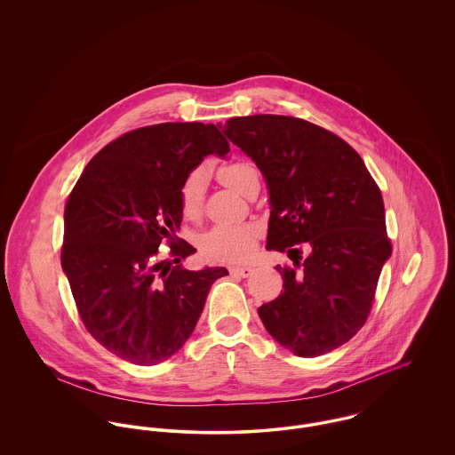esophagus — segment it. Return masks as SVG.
I'll return each instance as SVG.
<instances>
[{"instance_id":"esophagus-1","label":"esophagus","mask_w":455,"mask_h":455,"mask_svg":"<svg viewBox=\"0 0 455 455\" xmlns=\"http://www.w3.org/2000/svg\"><path fill=\"white\" fill-rule=\"evenodd\" d=\"M252 267H250V265H244V267H232L230 268V274L232 275H235V277H250L252 274Z\"/></svg>"}]
</instances>
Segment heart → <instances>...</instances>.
I'll return each mask as SVG.
<instances>
[{
  "instance_id": "obj_1",
  "label": "heart",
  "mask_w": 455,
  "mask_h": 455,
  "mask_svg": "<svg viewBox=\"0 0 455 455\" xmlns=\"http://www.w3.org/2000/svg\"><path fill=\"white\" fill-rule=\"evenodd\" d=\"M218 178L223 185L241 196H248L254 185H259L258 169L250 162H234L220 167ZM204 172L194 171L181 187V209L190 220L203 212ZM258 237V228L252 225L243 227H214L201 239V251L220 261H239L250 256Z\"/></svg>"
}]
</instances>
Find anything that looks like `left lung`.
<instances>
[{
    "label": "left lung",
    "mask_w": 455,
    "mask_h": 455,
    "mask_svg": "<svg viewBox=\"0 0 455 455\" xmlns=\"http://www.w3.org/2000/svg\"><path fill=\"white\" fill-rule=\"evenodd\" d=\"M268 188L267 250L307 243L302 270L277 265L281 295L258 308L267 331L302 357L330 353L364 324L391 256L382 194L353 148L310 122L252 115L220 124Z\"/></svg>",
    "instance_id": "obj_1"
}]
</instances>
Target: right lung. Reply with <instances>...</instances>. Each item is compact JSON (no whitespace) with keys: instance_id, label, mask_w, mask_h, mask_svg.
I'll use <instances>...</instances> for the list:
<instances>
[{"instance_id":"add662e5","label":"right lung","mask_w":455,"mask_h":455,"mask_svg":"<svg viewBox=\"0 0 455 455\" xmlns=\"http://www.w3.org/2000/svg\"><path fill=\"white\" fill-rule=\"evenodd\" d=\"M216 125L167 122L131 131L84 169L64 209L60 265L89 333L109 353L141 366L169 359L190 339L225 267L187 270L197 251L174 244L181 187L207 155L225 156ZM167 238L179 265L160 260Z\"/></svg>"}]
</instances>
